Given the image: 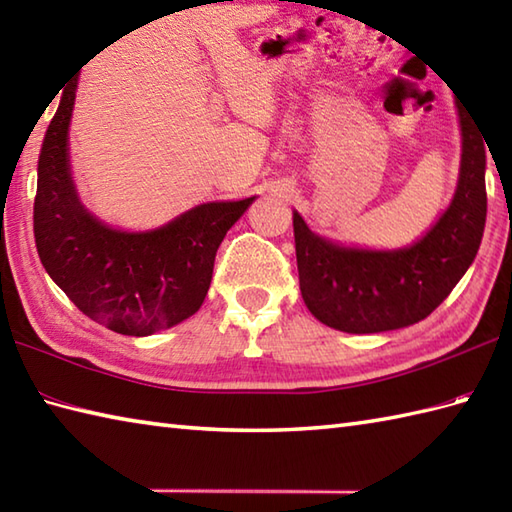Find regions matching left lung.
Wrapping results in <instances>:
<instances>
[{
  "instance_id": "8db88e82",
  "label": "left lung",
  "mask_w": 512,
  "mask_h": 512,
  "mask_svg": "<svg viewBox=\"0 0 512 512\" xmlns=\"http://www.w3.org/2000/svg\"><path fill=\"white\" fill-rule=\"evenodd\" d=\"M458 191L436 226L411 248H341L314 235L295 213L301 297L321 323L350 334L407 328L451 295L477 255L486 222L484 134L460 112Z\"/></svg>"
}]
</instances>
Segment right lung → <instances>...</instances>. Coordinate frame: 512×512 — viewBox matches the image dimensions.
<instances>
[{
    "label": "right lung",
    "mask_w": 512,
    "mask_h": 512,
    "mask_svg": "<svg viewBox=\"0 0 512 512\" xmlns=\"http://www.w3.org/2000/svg\"><path fill=\"white\" fill-rule=\"evenodd\" d=\"M76 83L63 92L39 156L35 242L46 273L85 317L125 336H149L200 310L215 253L255 198L211 202L149 233H123L85 209L70 171Z\"/></svg>",
    "instance_id": "obj_1"
}]
</instances>
